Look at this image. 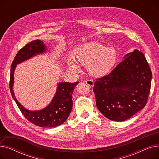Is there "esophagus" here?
<instances>
[{
    "instance_id": "1",
    "label": "esophagus",
    "mask_w": 159,
    "mask_h": 159,
    "mask_svg": "<svg viewBox=\"0 0 159 159\" xmlns=\"http://www.w3.org/2000/svg\"><path fill=\"white\" fill-rule=\"evenodd\" d=\"M85 82L86 84H87L90 87H93L94 85V82L91 80H87Z\"/></svg>"
}]
</instances>
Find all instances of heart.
<instances>
[{
	"label": "heart",
	"instance_id": "obj_1",
	"mask_svg": "<svg viewBox=\"0 0 159 159\" xmlns=\"http://www.w3.org/2000/svg\"><path fill=\"white\" fill-rule=\"evenodd\" d=\"M75 60L68 62V68L76 73L79 66L86 67L88 73L93 77H101L109 73L117 61V53L114 48L107 47L98 43L83 44L75 49Z\"/></svg>",
	"mask_w": 159,
	"mask_h": 159
}]
</instances>
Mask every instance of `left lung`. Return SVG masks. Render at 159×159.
<instances>
[{
  "mask_svg": "<svg viewBox=\"0 0 159 159\" xmlns=\"http://www.w3.org/2000/svg\"><path fill=\"white\" fill-rule=\"evenodd\" d=\"M123 59L109 75L97 79L93 86L98 110L116 122L128 120L143 109L152 78L146 57L138 49Z\"/></svg>",
  "mask_w": 159,
  "mask_h": 159,
  "instance_id": "obj_1",
  "label": "left lung"
}]
</instances>
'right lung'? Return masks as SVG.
<instances>
[{
    "label": "right lung",
    "instance_id": "obj_1",
    "mask_svg": "<svg viewBox=\"0 0 159 159\" xmlns=\"http://www.w3.org/2000/svg\"><path fill=\"white\" fill-rule=\"evenodd\" d=\"M47 47L43 41L34 40L26 44L16 55L11 64L10 88L13 98L22 113L30 122L43 128H54L63 124L69 116L73 107L72 94L79 82H59L50 103L40 110H29L16 99L13 91L14 72L16 66L39 55L47 53Z\"/></svg>",
    "mask_w": 159,
    "mask_h": 159
}]
</instances>
